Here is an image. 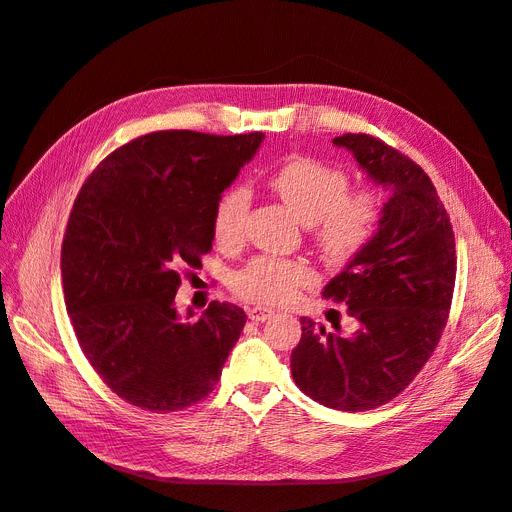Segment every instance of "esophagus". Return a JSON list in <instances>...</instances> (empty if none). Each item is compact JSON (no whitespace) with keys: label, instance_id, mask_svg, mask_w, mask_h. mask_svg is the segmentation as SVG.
<instances>
[{"label":"esophagus","instance_id":"esophagus-1","mask_svg":"<svg viewBox=\"0 0 512 512\" xmlns=\"http://www.w3.org/2000/svg\"><path fill=\"white\" fill-rule=\"evenodd\" d=\"M247 316H250V320H254V322H265V320H269L271 316H273V312L271 309H267V307H250L247 309Z\"/></svg>","mask_w":512,"mask_h":512}]
</instances>
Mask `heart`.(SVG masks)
I'll return each instance as SVG.
<instances>
[{"label":"heart","mask_w":512,"mask_h":512,"mask_svg":"<svg viewBox=\"0 0 512 512\" xmlns=\"http://www.w3.org/2000/svg\"><path fill=\"white\" fill-rule=\"evenodd\" d=\"M269 188L307 226L318 254L344 265L374 241L384 218V200L371 188H350L344 168L307 156H290L267 177ZM250 194L232 183L215 198L211 213L213 239L222 247H237L245 239ZM316 282L305 260L258 256L230 280L241 299L260 305H284L301 288Z\"/></svg>","instance_id":"heart-1"}]
</instances>
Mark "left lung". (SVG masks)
<instances>
[{"label": "left lung", "mask_w": 512, "mask_h": 512, "mask_svg": "<svg viewBox=\"0 0 512 512\" xmlns=\"http://www.w3.org/2000/svg\"><path fill=\"white\" fill-rule=\"evenodd\" d=\"M333 143L391 198L374 241L322 292L344 301L361 329L346 337L301 318L290 369L318 404L365 412L395 399L436 350L455 290V232L429 175L404 153L363 132Z\"/></svg>", "instance_id": "obj_1"}]
</instances>
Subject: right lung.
<instances>
[{"label": "right lung", "mask_w": 512, "mask_h": 512, "mask_svg": "<svg viewBox=\"0 0 512 512\" xmlns=\"http://www.w3.org/2000/svg\"><path fill=\"white\" fill-rule=\"evenodd\" d=\"M262 138L149 132L108 153L74 200L61 243L66 309L89 365L130 406L185 410L222 376L245 312L211 301L183 320L175 294L183 269L211 252L215 198Z\"/></svg>", "instance_id": "1"}]
</instances>
